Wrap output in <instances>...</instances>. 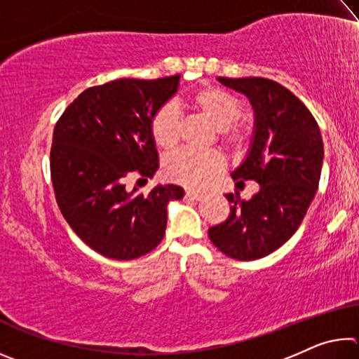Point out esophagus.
Returning <instances> with one entry per match:
<instances>
[{
	"mask_svg": "<svg viewBox=\"0 0 359 359\" xmlns=\"http://www.w3.org/2000/svg\"><path fill=\"white\" fill-rule=\"evenodd\" d=\"M185 196H187L188 199H191V201H199V199L203 198V194H201V193H198V191L187 190V191H185Z\"/></svg>",
	"mask_w": 359,
	"mask_h": 359,
	"instance_id": "34e87169",
	"label": "esophagus"
}]
</instances>
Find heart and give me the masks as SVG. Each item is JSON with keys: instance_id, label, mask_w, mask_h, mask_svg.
I'll use <instances>...</instances> for the list:
<instances>
[{"instance_id": "heart-1", "label": "heart", "mask_w": 359, "mask_h": 359, "mask_svg": "<svg viewBox=\"0 0 359 359\" xmlns=\"http://www.w3.org/2000/svg\"><path fill=\"white\" fill-rule=\"evenodd\" d=\"M190 106L208 118L218 130V141L238 151L247 139L245 126L239 123L242 102L233 93L218 87H204L188 98ZM150 135L163 150H172L180 139V117L171 104L161 106L150 118ZM223 168V158L217 151L179 150L166 158L165 177L188 188H201Z\"/></svg>"}]
</instances>
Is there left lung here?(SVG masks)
<instances>
[{"label": "left lung", "instance_id": "8db88e82", "mask_svg": "<svg viewBox=\"0 0 359 359\" xmlns=\"http://www.w3.org/2000/svg\"><path fill=\"white\" fill-rule=\"evenodd\" d=\"M244 93L255 111V136L245 161L233 179L259 184L247 201L224 194L231 203L223 223L209 228V238L229 258L267 257L293 236L318 188L323 139L317 120L296 95L264 77H218Z\"/></svg>", "mask_w": 359, "mask_h": 359}]
</instances>
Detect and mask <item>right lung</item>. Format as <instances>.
<instances>
[{
    "instance_id": "1",
    "label": "right lung",
    "mask_w": 359,
    "mask_h": 359,
    "mask_svg": "<svg viewBox=\"0 0 359 359\" xmlns=\"http://www.w3.org/2000/svg\"><path fill=\"white\" fill-rule=\"evenodd\" d=\"M180 74L139 81L117 79L82 92L53 130L50 175L60 210L95 252L135 259L165 238L168 203L184 188L158 185L149 194L130 191L131 175L150 179L158 154L150 118L177 92Z\"/></svg>"
}]
</instances>
